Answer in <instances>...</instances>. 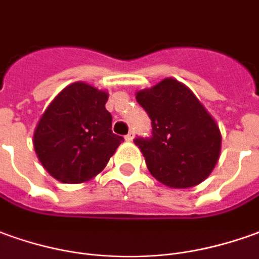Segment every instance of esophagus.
<instances>
[{
  "label": "esophagus",
  "instance_id": "1",
  "mask_svg": "<svg viewBox=\"0 0 259 259\" xmlns=\"http://www.w3.org/2000/svg\"><path fill=\"white\" fill-rule=\"evenodd\" d=\"M134 140V134L133 133H128L125 135V141H128V142H131V141Z\"/></svg>",
  "mask_w": 259,
  "mask_h": 259
}]
</instances>
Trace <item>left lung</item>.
I'll return each instance as SVG.
<instances>
[{
  "label": "left lung",
  "instance_id": "left-lung-1",
  "mask_svg": "<svg viewBox=\"0 0 259 259\" xmlns=\"http://www.w3.org/2000/svg\"><path fill=\"white\" fill-rule=\"evenodd\" d=\"M151 118V137H137L153 178L163 185L186 189L211 174L222 148L220 130L193 93L175 78L137 94Z\"/></svg>",
  "mask_w": 259,
  "mask_h": 259
}]
</instances>
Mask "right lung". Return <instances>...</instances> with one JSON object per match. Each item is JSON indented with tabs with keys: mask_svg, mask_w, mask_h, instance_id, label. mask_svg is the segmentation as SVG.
<instances>
[{
	"mask_svg": "<svg viewBox=\"0 0 259 259\" xmlns=\"http://www.w3.org/2000/svg\"><path fill=\"white\" fill-rule=\"evenodd\" d=\"M108 94L85 83L59 93L33 134L40 163L63 183H81L100 174L124 141L112 134Z\"/></svg>",
	"mask_w": 259,
	"mask_h": 259,
	"instance_id": "add662e5",
	"label": "right lung"
}]
</instances>
